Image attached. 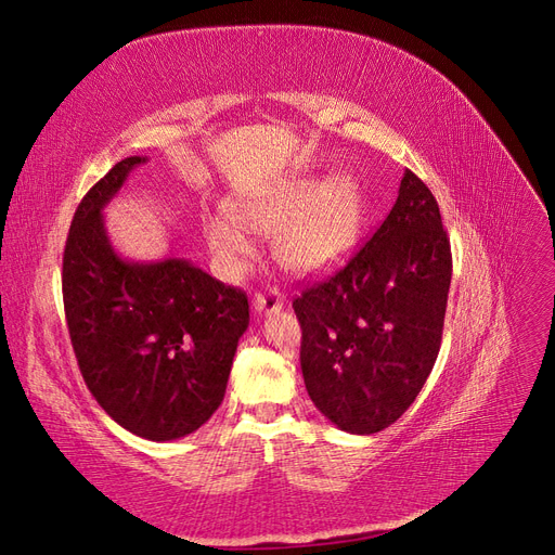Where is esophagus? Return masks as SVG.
Segmentation results:
<instances>
[{"instance_id":"esophagus-1","label":"esophagus","mask_w":555,"mask_h":555,"mask_svg":"<svg viewBox=\"0 0 555 555\" xmlns=\"http://www.w3.org/2000/svg\"><path fill=\"white\" fill-rule=\"evenodd\" d=\"M251 308H255L257 314H271L284 308V298L278 289H268L266 294H257L255 300H251Z\"/></svg>"}]
</instances>
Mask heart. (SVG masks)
<instances>
[{"label": "heart", "mask_w": 555, "mask_h": 555, "mask_svg": "<svg viewBox=\"0 0 555 555\" xmlns=\"http://www.w3.org/2000/svg\"><path fill=\"white\" fill-rule=\"evenodd\" d=\"M241 224L261 236H278V257L294 273L314 275L340 263L363 229V196L354 178H308L280 194L241 208ZM217 257L241 266L251 255L247 233L227 217L208 222Z\"/></svg>", "instance_id": "heart-1"}]
</instances>
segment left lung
Segmentation results:
<instances>
[{
    "instance_id": "1",
    "label": "left lung",
    "mask_w": 555,
    "mask_h": 555,
    "mask_svg": "<svg viewBox=\"0 0 555 555\" xmlns=\"http://www.w3.org/2000/svg\"><path fill=\"white\" fill-rule=\"evenodd\" d=\"M449 284L451 245L438 201L405 171L373 238L294 300L300 371L328 422L371 435L412 405L438 359Z\"/></svg>"
}]
</instances>
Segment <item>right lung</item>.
Instances as JSON below:
<instances>
[{
    "mask_svg": "<svg viewBox=\"0 0 555 555\" xmlns=\"http://www.w3.org/2000/svg\"><path fill=\"white\" fill-rule=\"evenodd\" d=\"M143 162H117L82 196L66 236L62 298L94 400L129 433L166 442L194 433L222 405L249 306L245 292L188 259L117 257L102 210Z\"/></svg>",
    "mask_w": 555,
    "mask_h": 555,
    "instance_id": "1",
    "label": "right lung"
}]
</instances>
